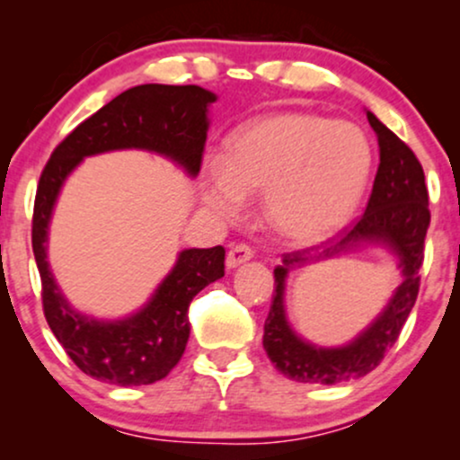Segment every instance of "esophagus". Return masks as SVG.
Wrapping results in <instances>:
<instances>
[{"mask_svg": "<svg viewBox=\"0 0 460 460\" xmlns=\"http://www.w3.org/2000/svg\"><path fill=\"white\" fill-rule=\"evenodd\" d=\"M252 257V248L248 244H231L229 252H226V266L237 268L240 263L248 261Z\"/></svg>", "mask_w": 460, "mask_h": 460, "instance_id": "34e87169", "label": "esophagus"}]
</instances>
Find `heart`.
<instances>
[{
    "instance_id": "obj_1",
    "label": "heart",
    "mask_w": 460,
    "mask_h": 460,
    "mask_svg": "<svg viewBox=\"0 0 460 460\" xmlns=\"http://www.w3.org/2000/svg\"><path fill=\"white\" fill-rule=\"evenodd\" d=\"M369 168L372 149L357 125L274 112L231 134L203 199L218 214L235 216L244 197L263 194V214L279 235L315 242L350 218Z\"/></svg>"
}]
</instances>
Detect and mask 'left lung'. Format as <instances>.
Wrapping results in <instances>:
<instances>
[{
    "instance_id": "obj_1",
    "label": "left lung",
    "mask_w": 460,
    "mask_h": 460,
    "mask_svg": "<svg viewBox=\"0 0 460 460\" xmlns=\"http://www.w3.org/2000/svg\"><path fill=\"white\" fill-rule=\"evenodd\" d=\"M367 120L376 131L381 164L366 212L355 225L344 229V234L337 235V240L320 246V251L315 248V252H285L281 266L274 268V294L263 324V348L274 367L298 383L335 385L355 381L372 372L398 340L420 292L424 237L430 225L424 171L415 153L392 129L385 128L372 112H367ZM363 243L387 245L399 257L405 281L379 318L350 345L320 349L300 341L284 318V279L288 270L330 259Z\"/></svg>"
}]
</instances>
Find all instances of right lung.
Wrapping results in <instances>:
<instances>
[{
  "instance_id": "right-lung-1",
  "label": "right lung",
  "mask_w": 460,
  "mask_h": 460,
  "mask_svg": "<svg viewBox=\"0 0 460 460\" xmlns=\"http://www.w3.org/2000/svg\"><path fill=\"white\" fill-rule=\"evenodd\" d=\"M214 102V93L192 84L129 88L79 123L40 172L31 248L43 283L45 318L71 361L97 381L120 387L151 385L177 366L190 337V303L205 285L225 277V248H186L145 307L123 320H97L68 305L47 261V229L58 194L84 157L119 149L160 153L197 177L208 140V108Z\"/></svg>"
}]
</instances>
